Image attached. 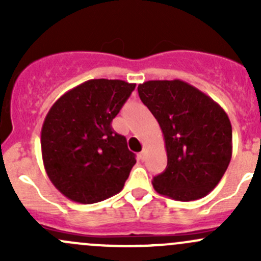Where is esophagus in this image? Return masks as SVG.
<instances>
[{"mask_svg":"<svg viewBox=\"0 0 261 261\" xmlns=\"http://www.w3.org/2000/svg\"><path fill=\"white\" fill-rule=\"evenodd\" d=\"M145 156H146V150L143 149V151L139 152V158H140L141 160H144V159H145Z\"/></svg>","mask_w":261,"mask_h":261,"instance_id":"1","label":"esophagus"}]
</instances>
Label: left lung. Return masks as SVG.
Listing matches in <instances>:
<instances>
[{"mask_svg": "<svg viewBox=\"0 0 261 261\" xmlns=\"http://www.w3.org/2000/svg\"><path fill=\"white\" fill-rule=\"evenodd\" d=\"M139 96L164 135L167 168L152 178L159 194L175 201L207 196L225 174L232 155V127L222 107L180 80L147 81Z\"/></svg>", "mask_w": 261, "mask_h": 261, "instance_id": "1", "label": "left lung"}]
</instances>
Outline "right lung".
<instances>
[{
	"label": "right lung",
	"instance_id": "right-lung-1",
	"mask_svg": "<svg viewBox=\"0 0 261 261\" xmlns=\"http://www.w3.org/2000/svg\"><path fill=\"white\" fill-rule=\"evenodd\" d=\"M135 86L120 80L87 81L49 110L41 128L44 167L67 198L91 204L123 188L136 159L111 122Z\"/></svg>",
	"mask_w": 261,
	"mask_h": 261
}]
</instances>
